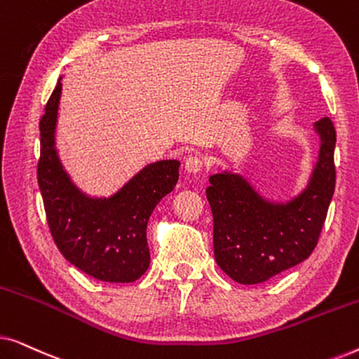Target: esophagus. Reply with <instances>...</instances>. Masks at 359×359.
Returning a JSON list of instances; mask_svg holds the SVG:
<instances>
[{
	"label": "esophagus",
	"mask_w": 359,
	"mask_h": 359,
	"mask_svg": "<svg viewBox=\"0 0 359 359\" xmlns=\"http://www.w3.org/2000/svg\"><path fill=\"white\" fill-rule=\"evenodd\" d=\"M184 168L191 175H198L199 171H203V160L199 156H189L184 161Z\"/></svg>",
	"instance_id": "34e87169"
}]
</instances>
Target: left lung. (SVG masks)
Here are the masks:
<instances>
[{
  "instance_id": "obj_1",
  "label": "left lung",
  "mask_w": 359,
  "mask_h": 359,
  "mask_svg": "<svg viewBox=\"0 0 359 359\" xmlns=\"http://www.w3.org/2000/svg\"><path fill=\"white\" fill-rule=\"evenodd\" d=\"M320 149L306 189L269 201L240 173L224 170L205 189L214 217V257L240 284H258L311 257L335 191L337 132L328 117L313 124Z\"/></svg>"
}]
</instances>
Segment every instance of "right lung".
Wrapping results in <instances>:
<instances>
[{"mask_svg":"<svg viewBox=\"0 0 359 359\" xmlns=\"http://www.w3.org/2000/svg\"><path fill=\"white\" fill-rule=\"evenodd\" d=\"M62 76L41 124L37 181L53 242L65 259L106 283H134L150 266L147 224L156 204L178 183V160L142 168L109 198H93L73 183L55 149Z\"/></svg>","mask_w":359,"mask_h":359,"instance_id":"1","label":"right lung"}]
</instances>
